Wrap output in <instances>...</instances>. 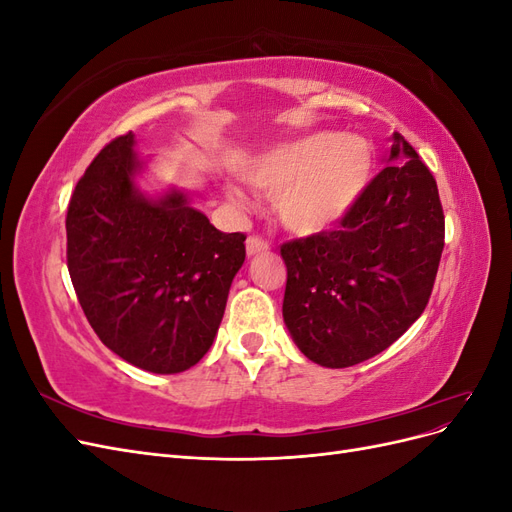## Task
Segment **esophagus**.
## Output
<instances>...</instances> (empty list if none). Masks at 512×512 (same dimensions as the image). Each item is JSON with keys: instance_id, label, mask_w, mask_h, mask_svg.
I'll return each instance as SVG.
<instances>
[{"instance_id": "1", "label": "esophagus", "mask_w": 512, "mask_h": 512, "mask_svg": "<svg viewBox=\"0 0 512 512\" xmlns=\"http://www.w3.org/2000/svg\"><path fill=\"white\" fill-rule=\"evenodd\" d=\"M269 241L262 239L260 235H250L245 241V250H247V256H256V254H262L269 250Z\"/></svg>"}]
</instances>
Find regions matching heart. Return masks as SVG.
I'll return each mask as SVG.
<instances>
[{"mask_svg":"<svg viewBox=\"0 0 512 512\" xmlns=\"http://www.w3.org/2000/svg\"><path fill=\"white\" fill-rule=\"evenodd\" d=\"M371 175V153L356 138L316 134L282 145L247 170L256 190L277 196V215L299 235H316L342 222L363 194ZM243 203L239 190H228Z\"/></svg>","mask_w":512,"mask_h":512,"instance_id":"1","label":"heart"}]
</instances>
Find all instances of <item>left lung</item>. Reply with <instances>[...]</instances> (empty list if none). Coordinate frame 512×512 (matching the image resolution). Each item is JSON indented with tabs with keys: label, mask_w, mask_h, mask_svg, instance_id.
Here are the masks:
<instances>
[{
	"label": "left lung",
	"mask_w": 512,
	"mask_h": 512,
	"mask_svg": "<svg viewBox=\"0 0 512 512\" xmlns=\"http://www.w3.org/2000/svg\"><path fill=\"white\" fill-rule=\"evenodd\" d=\"M335 230L282 245L284 322L322 367H350L389 348L425 312L444 250L431 170L399 132L389 160Z\"/></svg>",
	"instance_id": "obj_1"
}]
</instances>
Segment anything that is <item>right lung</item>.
<instances>
[{"label":"right lung","instance_id":"right-lung-1","mask_svg":"<svg viewBox=\"0 0 512 512\" xmlns=\"http://www.w3.org/2000/svg\"><path fill=\"white\" fill-rule=\"evenodd\" d=\"M134 134L113 138L72 192L68 271L100 342L153 374H179L213 344L243 232H220L183 192L136 190Z\"/></svg>","mask_w":512,"mask_h":512}]
</instances>
